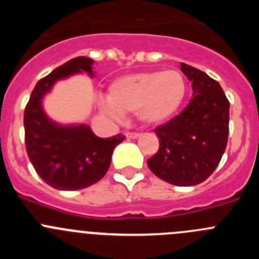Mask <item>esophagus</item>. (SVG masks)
<instances>
[{"instance_id":"esophagus-1","label":"esophagus","mask_w":259,"mask_h":259,"mask_svg":"<svg viewBox=\"0 0 259 259\" xmlns=\"http://www.w3.org/2000/svg\"><path fill=\"white\" fill-rule=\"evenodd\" d=\"M139 136H140V135L137 134V132H125V137H127V139H137Z\"/></svg>"}]
</instances>
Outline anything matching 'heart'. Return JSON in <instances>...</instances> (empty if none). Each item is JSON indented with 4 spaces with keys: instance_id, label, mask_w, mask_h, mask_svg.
Wrapping results in <instances>:
<instances>
[{
    "instance_id": "heart-1",
    "label": "heart",
    "mask_w": 259,
    "mask_h": 259,
    "mask_svg": "<svg viewBox=\"0 0 259 259\" xmlns=\"http://www.w3.org/2000/svg\"><path fill=\"white\" fill-rule=\"evenodd\" d=\"M185 95L187 81L179 71L139 72L114 80L109 102H101V107L111 115L136 113L145 124H161L179 111Z\"/></svg>"
}]
</instances>
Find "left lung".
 I'll use <instances>...</instances> for the list:
<instances>
[{"mask_svg":"<svg viewBox=\"0 0 259 259\" xmlns=\"http://www.w3.org/2000/svg\"><path fill=\"white\" fill-rule=\"evenodd\" d=\"M193 96L179 115L154 130L159 149L148 159L155 176L179 187L196 185L214 172L228 140L230 102L218 81L182 63Z\"/></svg>","mask_w":259,"mask_h":259,"instance_id":"left-lung-1","label":"left lung"}]
</instances>
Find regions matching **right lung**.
<instances>
[{"label": "right lung", "instance_id": "add662e5", "mask_svg": "<svg viewBox=\"0 0 259 259\" xmlns=\"http://www.w3.org/2000/svg\"><path fill=\"white\" fill-rule=\"evenodd\" d=\"M93 59L77 57L38 80L24 110V137L29 161L41 179L59 191H77L95 184L107 172L114 148L125 137H97L85 124L61 125L42 110V97L57 80L77 72L93 76Z\"/></svg>", "mask_w": 259, "mask_h": 259}]
</instances>
